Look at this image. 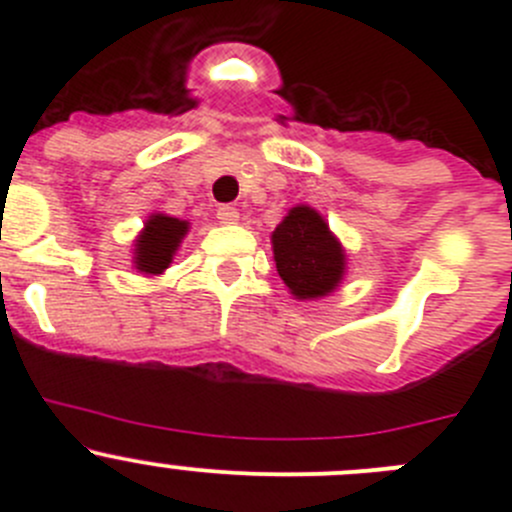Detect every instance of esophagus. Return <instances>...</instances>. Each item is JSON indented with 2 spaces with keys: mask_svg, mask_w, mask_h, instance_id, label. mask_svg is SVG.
I'll list each match as a JSON object with an SVG mask.
<instances>
[{
  "mask_svg": "<svg viewBox=\"0 0 512 512\" xmlns=\"http://www.w3.org/2000/svg\"><path fill=\"white\" fill-rule=\"evenodd\" d=\"M218 220L223 225H235L237 220H240V213H237L235 208H230V205H223V208L218 210Z\"/></svg>",
  "mask_w": 512,
  "mask_h": 512,
  "instance_id": "1",
  "label": "esophagus"
}]
</instances>
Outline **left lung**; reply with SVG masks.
<instances>
[{
    "label": "left lung",
    "mask_w": 512,
    "mask_h": 512,
    "mask_svg": "<svg viewBox=\"0 0 512 512\" xmlns=\"http://www.w3.org/2000/svg\"><path fill=\"white\" fill-rule=\"evenodd\" d=\"M277 272L294 299L329 297L347 277V250L322 213L294 205L270 235Z\"/></svg>",
    "instance_id": "1"
}]
</instances>
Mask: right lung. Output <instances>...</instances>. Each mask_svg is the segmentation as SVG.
Here are the masks:
<instances>
[{
	"label": "right lung",
	"instance_id": "obj_1",
	"mask_svg": "<svg viewBox=\"0 0 512 512\" xmlns=\"http://www.w3.org/2000/svg\"><path fill=\"white\" fill-rule=\"evenodd\" d=\"M188 232V220L151 213L143 223V230L133 240V267L146 277L163 275Z\"/></svg>",
	"mask_w": 512,
	"mask_h": 512
}]
</instances>
